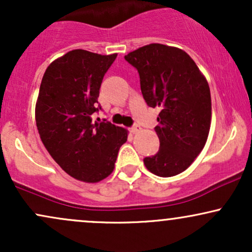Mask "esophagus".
<instances>
[{
	"instance_id": "34e87169",
	"label": "esophagus",
	"mask_w": 252,
	"mask_h": 252,
	"mask_svg": "<svg viewBox=\"0 0 252 252\" xmlns=\"http://www.w3.org/2000/svg\"><path fill=\"white\" fill-rule=\"evenodd\" d=\"M141 130V126H138V124H136V126H131V128H130V132H131V134H136V132H138Z\"/></svg>"
}]
</instances>
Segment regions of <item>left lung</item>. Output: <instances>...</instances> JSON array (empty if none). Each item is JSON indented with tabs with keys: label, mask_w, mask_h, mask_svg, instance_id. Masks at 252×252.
Listing matches in <instances>:
<instances>
[{
	"label": "left lung",
	"mask_w": 252,
	"mask_h": 252,
	"mask_svg": "<svg viewBox=\"0 0 252 252\" xmlns=\"http://www.w3.org/2000/svg\"><path fill=\"white\" fill-rule=\"evenodd\" d=\"M124 58L138 71L146 103L161 110L155 126L160 149L144 158V166L162 178L180 174L200 154L209 137V83L194 60L180 48L149 43Z\"/></svg>",
	"instance_id": "8db88e82"
}]
</instances>
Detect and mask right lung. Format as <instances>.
Returning a JSON list of instances; mask_svg holds the SVG:
<instances>
[{
    "mask_svg": "<svg viewBox=\"0 0 252 252\" xmlns=\"http://www.w3.org/2000/svg\"><path fill=\"white\" fill-rule=\"evenodd\" d=\"M117 53L102 56L73 50L50 63L35 105L37 131L53 160L68 175L98 182L115 168L128 130L110 122H94L104 74Z\"/></svg>",
    "mask_w": 252,
    "mask_h": 252,
    "instance_id": "1",
    "label": "right lung"
}]
</instances>
